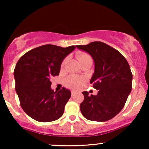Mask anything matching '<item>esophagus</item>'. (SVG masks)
Masks as SVG:
<instances>
[{
  "instance_id": "1",
  "label": "esophagus",
  "mask_w": 149,
  "mask_h": 149,
  "mask_svg": "<svg viewBox=\"0 0 149 149\" xmlns=\"http://www.w3.org/2000/svg\"><path fill=\"white\" fill-rule=\"evenodd\" d=\"M75 94H76V92H75V91H71V95H74Z\"/></svg>"
}]
</instances>
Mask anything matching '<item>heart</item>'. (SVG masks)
I'll use <instances>...</instances> for the list:
<instances>
[{
    "label": "heart",
    "mask_w": 149,
    "mask_h": 149,
    "mask_svg": "<svg viewBox=\"0 0 149 149\" xmlns=\"http://www.w3.org/2000/svg\"><path fill=\"white\" fill-rule=\"evenodd\" d=\"M76 57L78 60L79 61L80 64L83 62V61L88 60V59H91L90 56L88 54L83 52H77ZM66 61V59H65L61 63V68L64 66L65 63ZM85 82V78L83 77L76 76H71L68 77L65 80V85L67 88L73 89V90H78L82 87L83 83Z\"/></svg>",
    "instance_id": "b5f03b06"
}]
</instances>
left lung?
Instances as JSON below:
<instances>
[{"instance_id":"8db88e82","label":"left lung","mask_w":149,"mask_h":149,"mask_svg":"<svg viewBox=\"0 0 149 149\" xmlns=\"http://www.w3.org/2000/svg\"><path fill=\"white\" fill-rule=\"evenodd\" d=\"M88 52L95 63V71L90 83L99 90L97 95L89 96L83 92L84 100L80 109L85 118L104 122L112 119L120 112L132 90L130 67L123 54L102 42L76 45Z\"/></svg>"}]
</instances>
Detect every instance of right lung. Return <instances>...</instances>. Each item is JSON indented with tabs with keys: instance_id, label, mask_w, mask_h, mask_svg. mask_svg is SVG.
Instances as JSON below:
<instances>
[{
	"instance_id": "obj_1",
	"label": "right lung",
	"mask_w": 149,
	"mask_h": 149,
	"mask_svg": "<svg viewBox=\"0 0 149 149\" xmlns=\"http://www.w3.org/2000/svg\"><path fill=\"white\" fill-rule=\"evenodd\" d=\"M76 48L45 45L27 52L19 59L14 71L15 90L26 113L39 122L61 117L71 91L51 88L50 78L58 76L64 58Z\"/></svg>"
}]
</instances>
